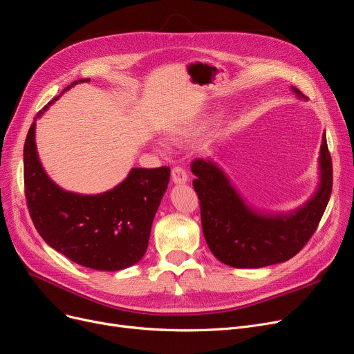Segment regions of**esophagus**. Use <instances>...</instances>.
<instances>
[{
    "label": "esophagus",
    "mask_w": 354,
    "mask_h": 354,
    "mask_svg": "<svg viewBox=\"0 0 354 354\" xmlns=\"http://www.w3.org/2000/svg\"><path fill=\"white\" fill-rule=\"evenodd\" d=\"M172 180L175 183H178V185H180V183H185L188 180V175L185 172V169L180 167V166H176L172 169Z\"/></svg>",
    "instance_id": "obj_1"
}]
</instances>
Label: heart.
<instances>
[{"instance_id": "heart-1", "label": "heart", "mask_w": 354, "mask_h": 354, "mask_svg": "<svg viewBox=\"0 0 354 354\" xmlns=\"http://www.w3.org/2000/svg\"><path fill=\"white\" fill-rule=\"evenodd\" d=\"M172 137H174L175 140H179L180 137H182V134H180L179 131H175V133H172ZM155 146H156V149H158V150H160V151H163V150L166 149V145H165L163 142H156V143H155Z\"/></svg>"}]
</instances>
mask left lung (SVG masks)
<instances>
[{"mask_svg":"<svg viewBox=\"0 0 354 354\" xmlns=\"http://www.w3.org/2000/svg\"><path fill=\"white\" fill-rule=\"evenodd\" d=\"M292 92L306 101L302 92ZM194 189L201 207V224L211 253L232 268H263L294 257L315 233L333 189V163L326 131L319 147V182L301 207L268 212L248 204L223 169L211 159H195Z\"/></svg>","mask_w":354,"mask_h":354,"instance_id":"1","label":"left lung"}]
</instances>
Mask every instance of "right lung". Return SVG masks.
I'll list each match as a JSON object with an SVG mask.
<instances>
[{"label":"right lung","instance_id":"1","mask_svg":"<svg viewBox=\"0 0 354 354\" xmlns=\"http://www.w3.org/2000/svg\"><path fill=\"white\" fill-rule=\"evenodd\" d=\"M89 81H73L64 92ZM59 97L39 111L24 143L30 217L41 239L72 262L105 272L130 268L147 250L153 218L167 189L171 169L133 167L124 180L102 194L85 195L60 188L46 174L36 146V120Z\"/></svg>","mask_w":354,"mask_h":354}]
</instances>
